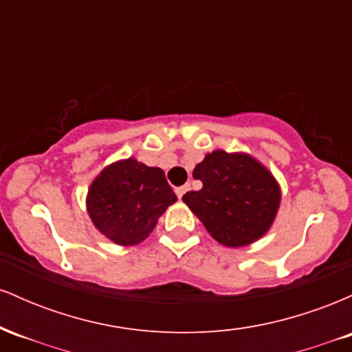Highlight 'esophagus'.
Returning <instances> with one entry per match:
<instances>
[{
    "label": "esophagus",
    "mask_w": 352,
    "mask_h": 352,
    "mask_svg": "<svg viewBox=\"0 0 352 352\" xmlns=\"http://www.w3.org/2000/svg\"><path fill=\"white\" fill-rule=\"evenodd\" d=\"M190 190V185L187 184V185H182V187H177L175 188V193H177V197H179V199H182V197L185 195V193H187Z\"/></svg>",
    "instance_id": "esophagus-1"
}]
</instances>
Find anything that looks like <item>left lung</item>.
<instances>
[{"instance_id":"obj_1","label":"left lung","mask_w":352,"mask_h":352,"mask_svg":"<svg viewBox=\"0 0 352 352\" xmlns=\"http://www.w3.org/2000/svg\"><path fill=\"white\" fill-rule=\"evenodd\" d=\"M199 192L182 200L218 243L238 248L260 240L276 218L281 188L273 173L248 153L213 151L193 168Z\"/></svg>"}]
</instances>
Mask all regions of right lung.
<instances>
[{"label":"right lung","instance_id":"1","mask_svg":"<svg viewBox=\"0 0 352 352\" xmlns=\"http://www.w3.org/2000/svg\"><path fill=\"white\" fill-rule=\"evenodd\" d=\"M175 201L162 168L147 167L131 157L107 165L92 180L86 207L104 236L131 246L151 235L160 215Z\"/></svg>","mask_w":352,"mask_h":352}]
</instances>
